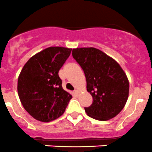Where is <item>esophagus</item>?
Listing matches in <instances>:
<instances>
[{"instance_id": "1", "label": "esophagus", "mask_w": 152, "mask_h": 152, "mask_svg": "<svg viewBox=\"0 0 152 152\" xmlns=\"http://www.w3.org/2000/svg\"><path fill=\"white\" fill-rule=\"evenodd\" d=\"M78 94H79V92H78L77 90H75V91H74V94H75V95L76 97H77Z\"/></svg>"}]
</instances>
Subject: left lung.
Returning <instances> with one entry per match:
<instances>
[{"label":"left lung","instance_id":"obj_1","mask_svg":"<svg viewBox=\"0 0 152 152\" xmlns=\"http://www.w3.org/2000/svg\"><path fill=\"white\" fill-rule=\"evenodd\" d=\"M72 56L83 69L92 104L85 107L88 116L105 121L121 112L129 97L126 75L113 58L93 47L73 49Z\"/></svg>","mask_w":152,"mask_h":152}]
</instances>
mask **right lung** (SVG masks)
Wrapping results in <instances>:
<instances>
[{"label": "right lung", "mask_w": 152, "mask_h": 152, "mask_svg": "<svg viewBox=\"0 0 152 152\" xmlns=\"http://www.w3.org/2000/svg\"><path fill=\"white\" fill-rule=\"evenodd\" d=\"M72 49L52 46L31 57L22 69L18 92L23 108L34 119L48 123L64 113L72 96L62 87L59 70Z\"/></svg>", "instance_id": "right-lung-1"}]
</instances>
